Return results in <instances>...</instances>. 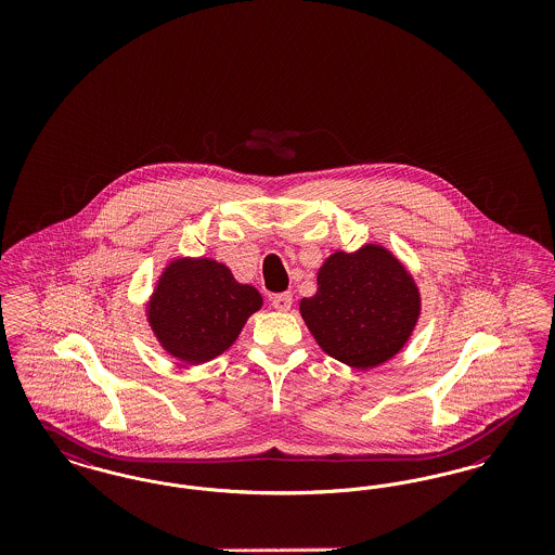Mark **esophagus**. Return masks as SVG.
Listing matches in <instances>:
<instances>
[{"mask_svg": "<svg viewBox=\"0 0 555 555\" xmlns=\"http://www.w3.org/2000/svg\"><path fill=\"white\" fill-rule=\"evenodd\" d=\"M291 304H293V295H291V293H276V295L272 297V306H274L276 310H281V312H287L291 308Z\"/></svg>", "mask_w": 555, "mask_h": 555, "instance_id": "1", "label": "esophagus"}]
</instances>
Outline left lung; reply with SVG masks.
Wrapping results in <instances>:
<instances>
[{"instance_id":"1","label":"left lung","mask_w":555,"mask_h":555,"mask_svg":"<svg viewBox=\"0 0 555 555\" xmlns=\"http://www.w3.org/2000/svg\"><path fill=\"white\" fill-rule=\"evenodd\" d=\"M318 345L339 362L374 369L405 345L421 314V295L405 268L380 245L337 251L318 272L314 297L299 304Z\"/></svg>"}]
</instances>
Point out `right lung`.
<instances>
[{"label": "right lung", "mask_w": 555, "mask_h": 555, "mask_svg": "<svg viewBox=\"0 0 555 555\" xmlns=\"http://www.w3.org/2000/svg\"><path fill=\"white\" fill-rule=\"evenodd\" d=\"M260 308L262 295L238 285L227 266L179 260L162 274L147 314L168 353L199 364L235 344L245 320Z\"/></svg>", "instance_id": "right-lung-1"}]
</instances>
